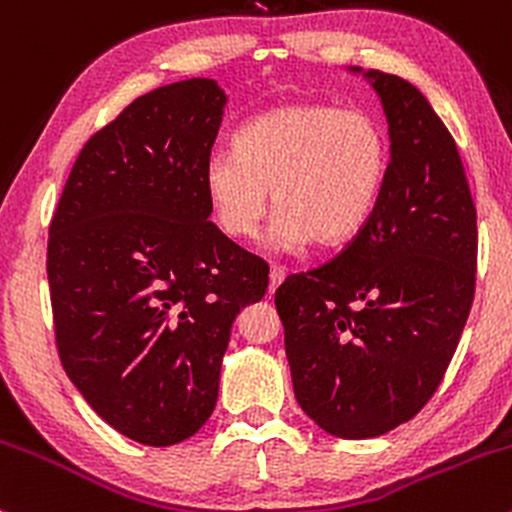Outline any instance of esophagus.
Segmentation results:
<instances>
[{"label":"esophagus","instance_id":"esophagus-1","mask_svg":"<svg viewBox=\"0 0 512 512\" xmlns=\"http://www.w3.org/2000/svg\"><path fill=\"white\" fill-rule=\"evenodd\" d=\"M284 279H286V269L279 267V264H272V269H269V291L274 293Z\"/></svg>","mask_w":512,"mask_h":512}]
</instances>
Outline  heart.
Wrapping results in <instances>:
<instances>
[{
    "label": "heart",
    "instance_id": "heart-1",
    "mask_svg": "<svg viewBox=\"0 0 512 512\" xmlns=\"http://www.w3.org/2000/svg\"><path fill=\"white\" fill-rule=\"evenodd\" d=\"M385 129L361 108L286 103L245 122L233 154H214L204 192L216 226L228 238H252L269 209V243L296 252L313 240L337 245L356 236L383 195Z\"/></svg>",
    "mask_w": 512,
    "mask_h": 512
}]
</instances>
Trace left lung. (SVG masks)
<instances>
[{
    "mask_svg": "<svg viewBox=\"0 0 512 512\" xmlns=\"http://www.w3.org/2000/svg\"><path fill=\"white\" fill-rule=\"evenodd\" d=\"M361 72L383 103L390 163L366 226L276 289L298 404L344 440L383 436L438 390L474 301L477 209L457 144L409 81Z\"/></svg>",
    "mask_w": 512,
    "mask_h": 512,
    "instance_id": "left-lung-1",
    "label": "left lung"
}]
</instances>
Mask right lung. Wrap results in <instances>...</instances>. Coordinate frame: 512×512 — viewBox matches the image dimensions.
Returning a JSON list of instances; mask_svg holds the SVG:
<instances>
[{
	"label": "right lung",
	"mask_w": 512,
	"mask_h": 512,
	"mask_svg": "<svg viewBox=\"0 0 512 512\" xmlns=\"http://www.w3.org/2000/svg\"><path fill=\"white\" fill-rule=\"evenodd\" d=\"M226 101L214 79H187L129 103L81 149L50 221L62 366L105 424L154 448L207 424L233 320L269 284L209 221Z\"/></svg>",
	"instance_id": "1"
}]
</instances>
